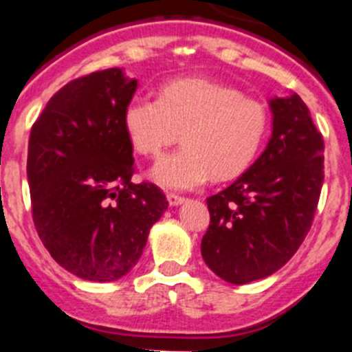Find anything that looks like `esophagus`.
<instances>
[{
    "label": "esophagus",
    "instance_id": "esophagus-1",
    "mask_svg": "<svg viewBox=\"0 0 352 352\" xmlns=\"http://www.w3.org/2000/svg\"><path fill=\"white\" fill-rule=\"evenodd\" d=\"M167 201H169L170 206H179L185 201V197H182L178 194H167Z\"/></svg>",
    "mask_w": 352,
    "mask_h": 352
}]
</instances>
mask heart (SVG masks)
Instances as JSON below:
<instances>
[{
	"instance_id": "b5f03b06",
	"label": "heart",
	"mask_w": 352,
	"mask_h": 352,
	"mask_svg": "<svg viewBox=\"0 0 352 352\" xmlns=\"http://www.w3.org/2000/svg\"><path fill=\"white\" fill-rule=\"evenodd\" d=\"M123 125L144 157H160L182 132L183 148L160 158L151 178L166 188L188 190L210 176L227 182L245 173L263 149L272 116L263 102L232 86L186 77L164 84L157 100L132 98Z\"/></svg>"
}]
</instances>
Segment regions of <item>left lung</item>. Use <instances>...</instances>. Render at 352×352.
<instances>
[{
  "mask_svg": "<svg viewBox=\"0 0 352 352\" xmlns=\"http://www.w3.org/2000/svg\"><path fill=\"white\" fill-rule=\"evenodd\" d=\"M268 146L232 185L206 199L208 268L229 284L266 278L309 234L324 182V141L296 93L272 98Z\"/></svg>",
  "mask_w": 352,
  "mask_h": 352,
  "instance_id": "left-lung-1",
  "label": "left lung"
}]
</instances>
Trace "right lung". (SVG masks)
<instances>
[{
    "instance_id": "obj_1",
    "label": "right lung",
    "mask_w": 352,
    "mask_h": 352,
    "mask_svg": "<svg viewBox=\"0 0 352 352\" xmlns=\"http://www.w3.org/2000/svg\"><path fill=\"white\" fill-rule=\"evenodd\" d=\"M138 80L121 68L70 80L31 126L28 182L43 247L79 278L113 282L138 264L167 199L132 183L123 113Z\"/></svg>"
}]
</instances>
